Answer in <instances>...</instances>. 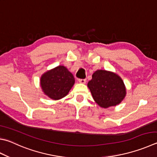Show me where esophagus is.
Segmentation results:
<instances>
[{
	"mask_svg": "<svg viewBox=\"0 0 157 157\" xmlns=\"http://www.w3.org/2000/svg\"><path fill=\"white\" fill-rule=\"evenodd\" d=\"M78 81L79 83H82V84H85L86 82V79H79Z\"/></svg>",
	"mask_w": 157,
	"mask_h": 157,
	"instance_id": "1",
	"label": "esophagus"
}]
</instances>
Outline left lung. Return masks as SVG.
<instances>
[{
  "label": "left lung",
  "instance_id": "left-lung-1",
  "mask_svg": "<svg viewBox=\"0 0 157 157\" xmlns=\"http://www.w3.org/2000/svg\"><path fill=\"white\" fill-rule=\"evenodd\" d=\"M88 87L96 103L104 108L119 104L126 94L120 77L104 70H98L93 74Z\"/></svg>",
  "mask_w": 157,
  "mask_h": 157
}]
</instances>
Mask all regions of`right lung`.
Here are the masks:
<instances>
[{
	"instance_id": "add662e5",
	"label": "right lung",
	"mask_w": 157,
	"mask_h": 157,
	"mask_svg": "<svg viewBox=\"0 0 157 157\" xmlns=\"http://www.w3.org/2000/svg\"><path fill=\"white\" fill-rule=\"evenodd\" d=\"M75 83L73 74L66 67L59 66L42 75L40 85L45 95L52 99H59L69 93Z\"/></svg>"
}]
</instances>
